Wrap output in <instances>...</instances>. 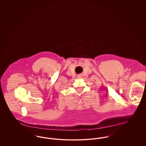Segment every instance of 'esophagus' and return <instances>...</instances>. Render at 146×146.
Wrapping results in <instances>:
<instances>
[{"label": "esophagus", "instance_id": "34e87169", "mask_svg": "<svg viewBox=\"0 0 146 146\" xmlns=\"http://www.w3.org/2000/svg\"><path fill=\"white\" fill-rule=\"evenodd\" d=\"M82 77V76L81 75H79V76H78V78H81Z\"/></svg>", "mask_w": 146, "mask_h": 146}]
</instances>
